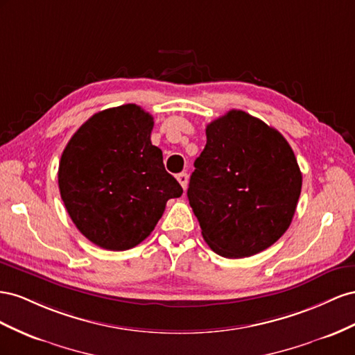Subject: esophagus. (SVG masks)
I'll return each instance as SVG.
<instances>
[{"label":"esophagus","instance_id":"esophagus-1","mask_svg":"<svg viewBox=\"0 0 355 355\" xmlns=\"http://www.w3.org/2000/svg\"><path fill=\"white\" fill-rule=\"evenodd\" d=\"M177 180H178V183L181 184V187L186 190L187 189V183H189V175L186 174V172H183V174H178Z\"/></svg>","mask_w":355,"mask_h":355}]
</instances>
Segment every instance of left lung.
Returning a JSON list of instances; mask_svg holds the SVG:
<instances>
[{
	"label": "left lung",
	"instance_id": "obj_1",
	"mask_svg": "<svg viewBox=\"0 0 355 355\" xmlns=\"http://www.w3.org/2000/svg\"><path fill=\"white\" fill-rule=\"evenodd\" d=\"M300 190L302 172L287 139L260 119L230 110L207 126L187 198L211 250L239 259L286 234Z\"/></svg>",
	"mask_w": 355,
	"mask_h": 355
}]
</instances>
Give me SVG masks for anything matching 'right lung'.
Returning <instances> with one entry per match:
<instances>
[{"label":"right lung","instance_id":"add662e5","mask_svg":"<svg viewBox=\"0 0 355 355\" xmlns=\"http://www.w3.org/2000/svg\"><path fill=\"white\" fill-rule=\"evenodd\" d=\"M153 117L135 104L94 114L71 137L59 162L60 198L95 245L125 251L143 242L166 202L183 195L151 144Z\"/></svg>","mask_w":355,"mask_h":355}]
</instances>
